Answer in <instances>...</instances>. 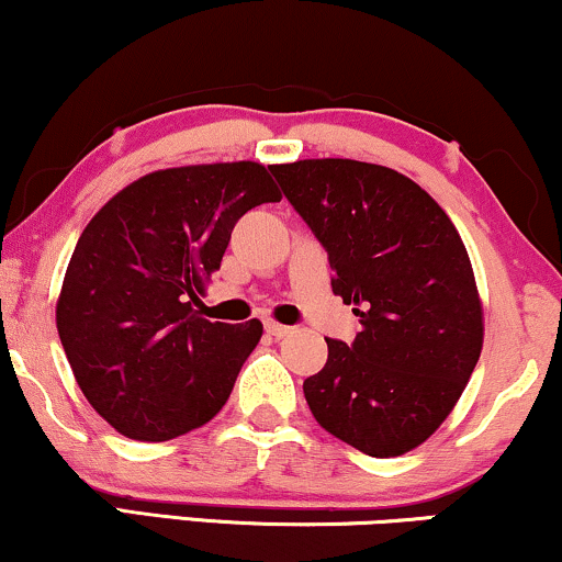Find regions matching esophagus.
<instances>
[{"label":"esophagus","mask_w":562,"mask_h":562,"mask_svg":"<svg viewBox=\"0 0 562 562\" xmlns=\"http://www.w3.org/2000/svg\"><path fill=\"white\" fill-rule=\"evenodd\" d=\"M266 330L270 336H276V338H283V336H289L292 334L294 328H289V325H283V323H276V321H266Z\"/></svg>","instance_id":"esophagus-1"}]
</instances>
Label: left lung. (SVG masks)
Returning a JSON list of instances; mask_svg holds the SVG:
<instances>
[{"label": "left lung", "instance_id": "left-lung-1", "mask_svg": "<svg viewBox=\"0 0 562 562\" xmlns=\"http://www.w3.org/2000/svg\"><path fill=\"white\" fill-rule=\"evenodd\" d=\"M283 195L328 249L334 294L355 304V344H328L304 380L325 432L375 459L404 456L438 429L472 378L484 313L472 260L448 213L380 164H273Z\"/></svg>", "mask_w": 562, "mask_h": 562}]
</instances>
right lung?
<instances>
[{"mask_svg": "<svg viewBox=\"0 0 562 562\" xmlns=\"http://www.w3.org/2000/svg\"><path fill=\"white\" fill-rule=\"evenodd\" d=\"M279 200L262 164H195L135 179L90 218L61 281L57 330L82 396L124 438L171 440L226 404L262 323H211L192 304L234 224Z\"/></svg>", "mask_w": 562, "mask_h": 562, "instance_id": "add662e5", "label": "right lung"}]
</instances>
